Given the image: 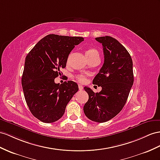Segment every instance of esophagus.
<instances>
[{
  "mask_svg": "<svg viewBox=\"0 0 160 160\" xmlns=\"http://www.w3.org/2000/svg\"><path fill=\"white\" fill-rule=\"evenodd\" d=\"M78 88H79V90H80V91H82V90L83 89V86H82V85H81L80 84H78Z\"/></svg>",
  "mask_w": 160,
  "mask_h": 160,
  "instance_id": "obj_1",
  "label": "esophagus"
}]
</instances>
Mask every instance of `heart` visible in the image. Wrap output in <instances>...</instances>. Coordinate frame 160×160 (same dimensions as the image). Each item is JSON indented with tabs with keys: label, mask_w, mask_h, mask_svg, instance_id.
<instances>
[{
	"label": "heart",
	"mask_w": 160,
	"mask_h": 160,
	"mask_svg": "<svg viewBox=\"0 0 160 160\" xmlns=\"http://www.w3.org/2000/svg\"><path fill=\"white\" fill-rule=\"evenodd\" d=\"M86 57L87 58H92V57H99V52L98 51L97 49L94 48H90L87 49L86 51L85 52ZM76 78L77 80H78L79 82H84L86 80V77L84 75H77L76 76Z\"/></svg>",
	"instance_id": "1"
}]
</instances>
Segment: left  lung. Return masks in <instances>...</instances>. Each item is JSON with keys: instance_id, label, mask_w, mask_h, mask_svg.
<instances>
[{"instance_id": "8db88e82", "label": "left lung", "mask_w": 160, "mask_h": 160, "mask_svg": "<svg viewBox=\"0 0 160 160\" xmlns=\"http://www.w3.org/2000/svg\"><path fill=\"white\" fill-rule=\"evenodd\" d=\"M95 40L102 44L104 63L93 79L92 84L102 87L99 92L85 87L88 100L84 112L96 122L109 121L119 113L128 99L134 82L132 60L126 48L111 36Z\"/></svg>"}]
</instances>
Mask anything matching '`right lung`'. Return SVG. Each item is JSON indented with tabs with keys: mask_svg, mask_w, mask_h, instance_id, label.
<instances>
[{
	"mask_svg": "<svg viewBox=\"0 0 160 160\" xmlns=\"http://www.w3.org/2000/svg\"><path fill=\"white\" fill-rule=\"evenodd\" d=\"M84 40L82 37L49 34L41 39L26 57L22 84L30 111L44 123L56 122L63 116L65 108L78 86L68 80L55 83L60 69L66 66L69 54Z\"/></svg>",
	"mask_w": 160,
	"mask_h": 160,
	"instance_id": "add662e5",
	"label": "right lung"
}]
</instances>
